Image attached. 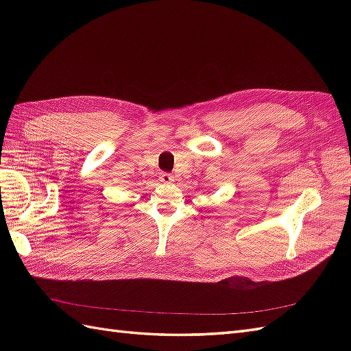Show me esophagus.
Segmentation results:
<instances>
[{
	"mask_svg": "<svg viewBox=\"0 0 351 351\" xmlns=\"http://www.w3.org/2000/svg\"><path fill=\"white\" fill-rule=\"evenodd\" d=\"M159 182L173 183L174 182V176L173 174H168V173H159Z\"/></svg>",
	"mask_w": 351,
	"mask_h": 351,
	"instance_id": "34e87169",
	"label": "esophagus"
}]
</instances>
